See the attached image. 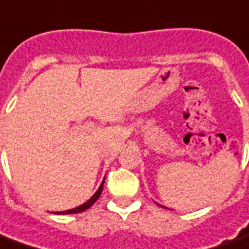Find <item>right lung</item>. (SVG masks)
Instances as JSON below:
<instances>
[{
  "label": "right lung",
  "instance_id": "add662e5",
  "mask_svg": "<svg viewBox=\"0 0 249 249\" xmlns=\"http://www.w3.org/2000/svg\"><path fill=\"white\" fill-rule=\"evenodd\" d=\"M106 179V178H104ZM103 184H104V180L102 181V184H100V187H99V190L96 191L95 194H93V196L90 198L89 200H87L85 203H82L81 206L78 207H74V209H71V210H65V212H59V213L56 214H74V213H81V212H84V210H87V209H89V207L92 206L93 203H95L96 200L99 199V196H100V194H102L103 191Z\"/></svg>",
  "mask_w": 249,
  "mask_h": 249
}]
</instances>
